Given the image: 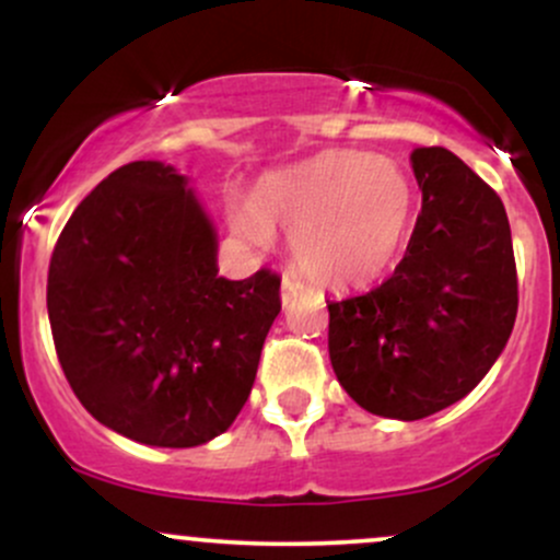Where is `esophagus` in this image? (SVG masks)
<instances>
[{
  "instance_id": "obj_1",
  "label": "esophagus",
  "mask_w": 560,
  "mask_h": 560,
  "mask_svg": "<svg viewBox=\"0 0 560 560\" xmlns=\"http://www.w3.org/2000/svg\"><path fill=\"white\" fill-rule=\"evenodd\" d=\"M302 289H305V284H302L298 276H284V281H281V302L289 305L298 294H302Z\"/></svg>"
}]
</instances>
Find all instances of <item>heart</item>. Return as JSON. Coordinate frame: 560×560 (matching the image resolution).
Instances as JSON below:
<instances>
[{
    "label": "heart",
    "mask_w": 560,
    "mask_h": 560,
    "mask_svg": "<svg viewBox=\"0 0 560 560\" xmlns=\"http://www.w3.org/2000/svg\"><path fill=\"white\" fill-rule=\"evenodd\" d=\"M413 213L405 173L371 152H326L289 176L268 178L234 226L268 244L284 231L300 266L331 287H363L395 260Z\"/></svg>",
    "instance_id": "obj_1"
}]
</instances>
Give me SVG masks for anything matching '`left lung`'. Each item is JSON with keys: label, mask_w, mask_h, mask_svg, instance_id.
Wrapping results in <instances>:
<instances>
[{"label": "left lung", "mask_w": 560, "mask_h": 560, "mask_svg": "<svg viewBox=\"0 0 560 560\" xmlns=\"http://www.w3.org/2000/svg\"><path fill=\"white\" fill-rule=\"evenodd\" d=\"M421 213L405 258L371 292L329 302V358L347 395L416 421L458 402L503 352L518 311L500 197L445 147L410 155Z\"/></svg>", "instance_id": "left-lung-1"}]
</instances>
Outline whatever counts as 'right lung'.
I'll return each instance as SVG.
<instances>
[{
  "mask_svg": "<svg viewBox=\"0 0 560 560\" xmlns=\"http://www.w3.org/2000/svg\"><path fill=\"white\" fill-rule=\"evenodd\" d=\"M210 218L158 160L113 171L68 218L49 260L57 358L83 408L155 447L223 434L247 402L281 311V279L218 276Z\"/></svg>",
  "mask_w": 560,
  "mask_h": 560,
  "instance_id": "right-lung-1",
  "label": "right lung"
}]
</instances>
